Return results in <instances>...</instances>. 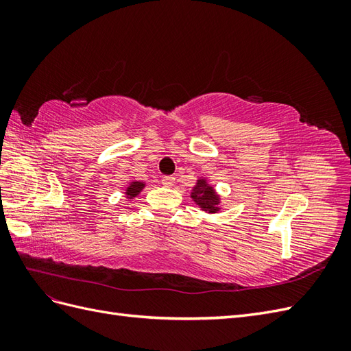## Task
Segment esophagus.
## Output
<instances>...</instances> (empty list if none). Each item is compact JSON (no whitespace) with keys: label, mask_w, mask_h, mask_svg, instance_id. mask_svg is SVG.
Here are the masks:
<instances>
[{"label":"esophagus","mask_w":351,"mask_h":351,"mask_svg":"<svg viewBox=\"0 0 351 351\" xmlns=\"http://www.w3.org/2000/svg\"><path fill=\"white\" fill-rule=\"evenodd\" d=\"M162 184L165 187H173L176 184V178L173 176H165L162 177Z\"/></svg>","instance_id":"34e87169"}]
</instances>
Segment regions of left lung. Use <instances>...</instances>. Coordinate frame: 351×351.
<instances>
[{
	"label": "left lung",
	"mask_w": 351,
	"mask_h": 351,
	"mask_svg": "<svg viewBox=\"0 0 351 351\" xmlns=\"http://www.w3.org/2000/svg\"><path fill=\"white\" fill-rule=\"evenodd\" d=\"M190 197L195 200V204L208 214H215L219 208V196L217 195L215 189L208 184L206 178H199L196 186L190 192Z\"/></svg>",
	"instance_id": "left-lung-1"
}]
</instances>
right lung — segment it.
Listing matches in <instances>:
<instances>
[{"mask_svg": "<svg viewBox=\"0 0 351 351\" xmlns=\"http://www.w3.org/2000/svg\"><path fill=\"white\" fill-rule=\"evenodd\" d=\"M145 187V183L143 182H136V180H133V182H130V184L127 186L125 189V197L127 199H134L137 195H141V192Z\"/></svg>", "mask_w": 351, "mask_h": 351, "instance_id": "add662e5", "label": "right lung"}]
</instances>
